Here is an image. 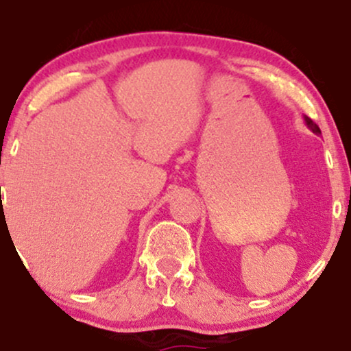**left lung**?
I'll use <instances>...</instances> for the list:
<instances>
[{
	"label": "left lung",
	"instance_id": "8db88e82",
	"mask_svg": "<svg viewBox=\"0 0 351 351\" xmlns=\"http://www.w3.org/2000/svg\"><path fill=\"white\" fill-rule=\"evenodd\" d=\"M304 120H305V125H307V127L310 128V130L313 132V134H315V135H320V134H322L320 128H318V125H317L315 122H313L312 119H308L307 115H304Z\"/></svg>",
	"mask_w": 351,
	"mask_h": 351
}]
</instances>
